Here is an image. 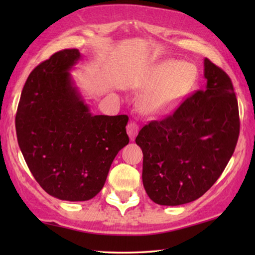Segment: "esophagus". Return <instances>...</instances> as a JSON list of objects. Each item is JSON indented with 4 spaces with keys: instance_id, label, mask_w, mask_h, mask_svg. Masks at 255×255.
I'll use <instances>...</instances> for the list:
<instances>
[{
    "instance_id": "34e87169",
    "label": "esophagus",
    "mask_w": 255,
    "mask_h": 255,
    "mask_svg": "<svg viewBox=\"0 0 255 255\" xmlns=\"http://www.w3.org/2000/svg\"><path fill=\"white\" fill-rule=\"evenodd\" d=\"M138 130H139V129H138V125L136 123L130 122L127 125V132H128V136H129V138H130L131 141L135 140Z\"/></svg>"
}]
</instances>
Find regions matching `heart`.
<instances>
[{
	"instance_id": "heart-1",
	"label": "heart",
	"mask_w": 255,
	"mask_h": 255,
	"mask_svg": "<svg viewBox=\"0 0 255 255\" xmlns=\"http://www.w3.org/2000/svg\"><path fill=\"white\" fill-rule=\"evenodd\" d=\"M193 82V70L189 64L175 59H164L148 68L139 81L145 94L143 110L159 117L171 114L180 105Z\"/></svg>"
}]
</instances>
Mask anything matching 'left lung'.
Here are the masks:
<instances>
[{
    "label": "left lung",
    "mask_w": 255,
    "mask_h": 255,
    "mask_svg": "<svg viewBox=\"0 0 255 255\" xmlns=\"http://www.w3.org/2000/svg\"><path fill=\"white\" fill-rule=\"evenodd\" d=\"M205 90L172 116L140 129L143 184L155 204L179 206L200 198L221 176L240 135L239 105L232 81L204 59Z\"/></svg>",
    "instance_id": "1"
}]
</instances>
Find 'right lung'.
Wrapping results in <instances>:
<instances>
[{
    "label": "right lung",
    "instance_id": "1",
    "mask_svg": "<svg viewBox=\"0 0 255 255\" xmlns=\"http://www.w3.org/2000/svg\"><path fill=\"white\" fill-rule=\"evenodd\" d=\"M79 49L55 53L30 73L15 116L19 147L40 187L60 200L85 201L105 185L129 143L128 117L94 116L71 75Z\"/></svg>",
    "mask_w": 255,
    "mask_h": 255
}]
</instances>
